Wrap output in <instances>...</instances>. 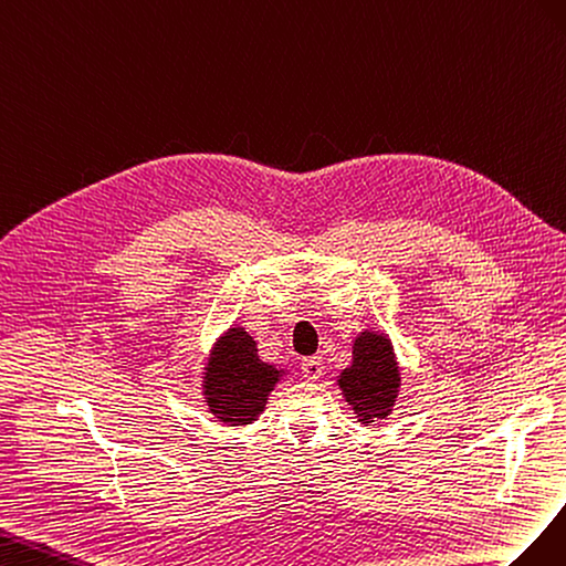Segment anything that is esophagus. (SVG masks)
Wrapping results in <instances>:
<instances>
[{
	"mask_svg": "<svg viewBox=\"0 0 566 566\" xmlns=\"http://www.w3.org/2000/svg\"><path fill=\"white\" fill-rule=\"evenodd\" d=\"M301 369H303V377L305 379H311V381H317L319 377H322V358L319 355H313V358H305L303 363H301Z\"/></svg>",
	"mask_w": 566,
	"mask_h": 566,
	"instance_id": "34e87169",
	"label": "esophagus"
}]
</instances>
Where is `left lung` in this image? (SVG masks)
Returning a JSON list of instances; mask_svg holds the SVG:
<instances>
[{
    "instance_id": "8db88e82",
    "label": "left lung",
    "mask_w": 566,
    "mask_h": 566,
    "mask_svg": "<svg viewBox=\"0 0 566 566\" xmlns=\"http://www.w3.org/2000/svg\"><path fill=\"white\" fill-rule=\"evenodd\" d=\"M338 386L365 427L389 415L400 386L389 338L375 332H363L355 338L353 365L338 377Z\"/></svg>"
}]
</instances>
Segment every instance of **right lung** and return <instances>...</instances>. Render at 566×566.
Wrapping results in <instances>:
<instances>
[{
  "instance_id": "obj_1",
  "label": "right lung",
  "mask_w": 566,
  "mask_h": 566,
  "mask_svg": "<svg viewBox=\"0 0 566 566\" xmlns=\"http://www.w3.org/2000/svg\"><path fill=\"white\" fill-rule=\"evenodd\" d=\"M280 369L258 358L253 338L244 329L224 334L206 367L203 396L208 408L224 424H251L263 412Z\"/></svg>"
}]
</instances>
